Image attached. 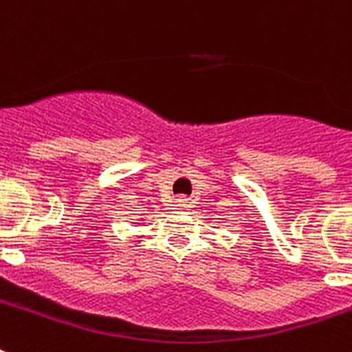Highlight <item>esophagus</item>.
Here are the masks:
<instances>
[{
	"label": "esophagus",
	"mask_w": 352,
	"mask_h": 352,
	"mask_svg": "<svg viewBox=\"0 0 352 352\" xmlns=\"http://www.w3.org/2000/svg\"><path fill=\"white\" fill-rule=\"evenodd\" d=\"M179 203H182L181 206H190V199H181Z\"/></svg>",
	"instance_id": "esophagus-1"
}]
</instances>
